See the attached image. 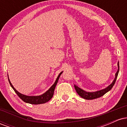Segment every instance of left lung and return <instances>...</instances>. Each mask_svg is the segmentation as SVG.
<instances>
[{
  "instance_id": "1",
  "label": "left lung",
  "mask_w": 127,
  "mask_h": 127,
  "mask_svg": "<svg viewBox=\"0 0 127 127\" xmlns=\"http://www.w3.org/2000/svg\"><path fill=\"white\" fill-rule=\"evenodd\" d=\"M118 69L117 72L115 74V78L113 80V81L112 83L110 84V85H109L107 88L103 89V90H100V91H97L95 92H87L84 90H82L81 88H79L78 86L76 85H74L75 87V88L76 91L77 93L79 94V95L81 96V97L84 99H86V100H93V99L99 98V97H101L103 95L106 94V93L110 91V90L112 88V87L114 85L115 82H116V78L118 77V75L119 70V62L118 63Z\"/></svg>"
}]
</instances>
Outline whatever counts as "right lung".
<instances>
[{"instance_id": "obj_1", "label": "right lung", "mask_w": 127, "mask_h": 127, "mask_svg": "<svg viewBox=\"0 0 127 127\" xmlns=\"http://www.w3.org/2000/svg\"><path fill=\"white\" fill-rule=\"evenodd\" d=\"M63 72H62L60 73L59 74V75L58 76L57 78L56 81L54 82V84L52 85L51 88L48 90L47 91H46L44 94H42L40 95H37V96H28L24 95V94H22L21 93H19L18 91H17L15 90V88L13 87V85L11 84V82H10L9 79L8 78V81L9 82L10 85L11 86V87L13 88V90H14V91L15 92L16 94L18 95V96L20 97V98L23 100V101L26 102V103H30V104H43V103H45L46 102H48L49 100H50L52 98V97H53L54 95V90L55 87H56L58 81H59L60 76L62 75Z\"/></svg>"}]
</instances>
